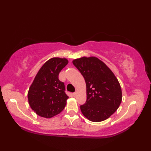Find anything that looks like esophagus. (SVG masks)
Instances as JSON below:
<instances>
[{
    "instance_id": "obj_1",
    "label": "esophagus",
    "mask_w": 151,
    "mask_h": 151,
    "mask_svg": "<svg viewBox=\"0 0 151 151\" xmlns=\"http://www.w3.org/2000/svg\"><path fill=\"white\" fill-rule=\"evenodd\" d=\"M73 95L74 97H75V96L76 95V92H74L73 93Z\"/></svg>"
}]
</instances>
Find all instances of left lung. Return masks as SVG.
<instances>
[{
  "label": "left lung",
  "mask_w": 151,
  "mask_h": 151,
  "mask_svg": "<svg viewBox=\"0 0 151 151\" xmlns=\"http://www.w3.org/2000/svg\"><path fill=\"white\" fill-rule=\"evenodd\" d=\"M84 76L87 100L81 106L82 114L93 122L107 119L122 101L121 88L110 68L96 57H82L73 61Z\"/></svg>",
  "instance_id": "1"
}]
</instances>
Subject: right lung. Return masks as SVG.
I'll return each mask as SVG.
<instances>
[{"label":"right lung","instance_id":"right-lung-1","mask_svg":"<svg viewBox=\"0 0 151 151\" xmlns=\"http://www.w3.org/2000/svg\"><path fill=\"white\" fill-rule=\"evenodd\" d=\"M67 63L66 58H52L45 63L37 73L28 93L30 106L37 115L51 118L65 108L69 97L58 75Z\"/></svg>","mask_w":151,"mask_h":151}]
</instances>
